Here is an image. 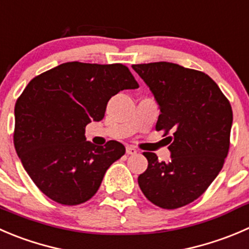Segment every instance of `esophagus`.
Listing matches in <instances>:
<instances>
[{
    "mask_svg": "<svg viewBox=\"0 0 249 249\" xmlns=\"http://www.w3.org/2000/svg\"><path fill=\"white\" fill-rule=\"evenodd\" d=\"M126 153H127V154H136V153H137V149L135 148V147L127 146V147H126Z\"/></svg>",
    "mask_w": 249,
    "mask_h": 249,
    "instance_id": "esophagus-1",
    "label": "esophagus"
}]
</instances>
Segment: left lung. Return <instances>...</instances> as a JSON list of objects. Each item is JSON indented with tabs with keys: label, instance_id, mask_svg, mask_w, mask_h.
<instances>
[{
	"label": "left lung",
	"instance_id": "8db88e82",
	"mask_svg": "<svg viewBox=\"0 0 249 249\" xmlns=\"http://www.w3.org/2000/svg\"><path fill=\"white\" fill-rule=\"evenodd\" d=\"M158 103L156 130H164L170 160L152 152L139 186L148 201L164 209L191 203L209 187L224 165L232 126V109L207 74L169 62L134 64Z\"/></svg>",
	"mask_w": 249,
	"mask_h": 249
}]
</instances>
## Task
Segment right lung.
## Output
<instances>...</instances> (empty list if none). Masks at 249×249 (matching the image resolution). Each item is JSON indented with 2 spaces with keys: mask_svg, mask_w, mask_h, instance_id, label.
Returning <instances> with one entry per match:
<instances>
[{
  "mask_svg": "<svg viewBox=\"0 0 249 249\" xmlns=\"http://www.w3.org/2000/svg\"><path fill=\"white\" fill-rule=\"evenodd\" d=\"M139 88L123 64L68 62L35 76L14 107V147L42 194L76 206L100 189L107 169L124 156L118 141L96 146L85 127L103 119L108 101Z\"/></svg>",
  "mask_w": 249,
  "mask_h": 249,
  "instance_id": "obj_1",
  "label": "right lung"
}]
</instances>
